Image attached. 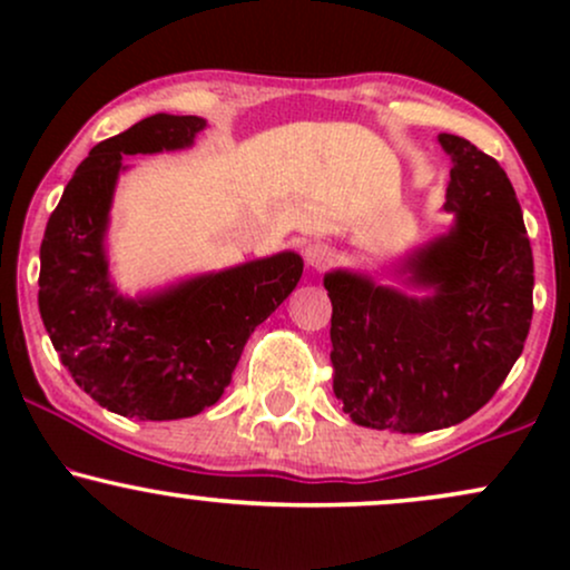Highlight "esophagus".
<instances>
[{"label":"esophagus","instance_id":"esophagus-1","mask_svg":"<svg viewBox=\"0 0 570 570\" xmlns=\"http://www.w3.org/2000/svg\"><path fill=\"white\" fill-rule=\"evenodd\" d=\"M305 254V263L311 267H316V271H322L332 263V257H335V248L330 244H324V240H311V244H305L303 248Z\"/></svg>","mask_w":570,"mask_h":570}]
</instances>
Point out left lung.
<instances>
[{"label":"left lung","instance_id":"1","mask_svg":"<svg viewBox=\"0 0 570 570\" xmlns=\"http://www.w3.org/2000/svg\"><path fill=\"white\" fill-rule=\"evenodd\" d=\"M444 208L450 235L410 257L426 297L326 273L332 299V385L351 421L396 434L455 426L507 381L533 318V252L520 203L499 160L461 136Z\"/></svg>","mask_w":570,"mask_h":570}]
</instances>
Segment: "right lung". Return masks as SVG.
I'll return each mask as SVG.
<instances>
[{
    "label": "right lung",
    "mask_w": 570,
    "mask_h": 570,
    "mask_svg": "<svg viewBox=\"0 0 570 570\" xmlns=\"http://www.w3.org/2000/svg\"><path fill=\"white\" fill-rule=\"evenodd\" d=\"M206 120L153 115L96 144L63 189L39 248V313L77 385L101 407L176 421L217 404L252 332L289 297L299 254L284 252L126 299L107 276L104 233L126 155L189 147Z\"/></svg>",
    "instance_id": "1"
}]
</instances>
